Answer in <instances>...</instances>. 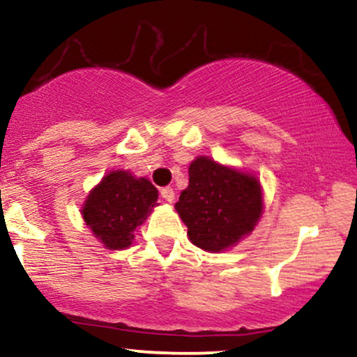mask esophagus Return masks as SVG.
Wrapping results in <instances>:
<instances>
[{"instance_id":"1","label":"esophagus","mask_w":357,"mask_h":357,"mask_svg":"<svg viewBox=\"0 0 357 357\" xmlns=\"http://www.w3.org/2000/svg\"><path fill=\"white\" fill-rule=\"evenodd\" d=\"M161 196H162V199H165V202H167V203H171L174 199V190L171 186H166V188H162L161 190Z\"/></svg>"}]
</instances>
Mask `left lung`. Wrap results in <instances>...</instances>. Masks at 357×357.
Here are the masks:
<instances>
[{
	"label": "left lung",
	"mask_w": 357,
	"mask_h": 357,
	"mask_svg": "<svg viewBox=\"0 0 357 357\" xmlns=\"http://www.w3.org/2000/svg\"><path fill=\"white\" fill-rule=\"evenodd\" d=\"M176 210L196 247L221 252L253 230L261 215L260 183L253 176L198 158Z\"/></svg>",
	"instance_id": "1"
}]
</instances>
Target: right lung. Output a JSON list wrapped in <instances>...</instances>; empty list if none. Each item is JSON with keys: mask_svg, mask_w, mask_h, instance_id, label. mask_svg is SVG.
Masks as SVG:
<instances>
[{"mask_svg": "<svg viewBox=\"0 0 357 357\" xmlns=\"http://www.w3.org/2000/svg\"><path fill=\"white\" fill-rule=\"evenodd\" d=\"M158 202V190L146 178H134L127 171H112L90 191L84 204L85 223L109 250L132 243L134 230Z\"/></svg>", "mask_w": 357, "mask_h": 357, "instance_id": "1", "label": "right lung"}]
</instances>
